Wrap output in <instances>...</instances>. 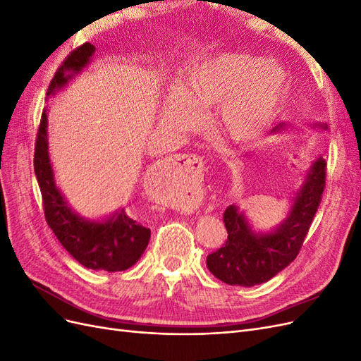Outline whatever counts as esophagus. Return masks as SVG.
Returning a JSON list of instances; mask_svg holds the SVG:
<instances>
[{
  "instance_id": "obj_1",
  "label": "esophagus",
  "mask_w": 361,
  "mask_h": 361,
  "mask_svg": "<svg viewBox=\"0 0 361 361\" xmlns=\"http://www.w3.org/2000/svg\"><path fill=\"white\" fill-rule=\"evenodd\" d=\"M170 171L174 174V179H182V178H195L199 176L203 170L202 159L195 155H182L176 157V159H171L170 162ZM194 200V192H185L180 195V203L182 204H190Z\"/></svg>"
}]
</instances>
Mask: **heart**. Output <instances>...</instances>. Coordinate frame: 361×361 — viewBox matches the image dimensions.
Here are the masks:
<instances>
[{"mask_svg": "<svg viewBox=\"0 0 361 361\" xmlns=\"http://www.w3.org/2000/svg\"><path fill=\"white\" fill-rule=\"evenodd\" d=\"M289 93V76L281 64L245 54H220L188 71L180 85L164 96L161 120L185 133L199 128L194 106L218 105L216 123L227 140L248 145L276 123Z\"/></svg>", "mask_w": 361, "mask_h": 361, "instance_id": "b5f03b06", "label": "heart"}]
</instances>
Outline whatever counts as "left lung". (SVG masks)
<instances>
[{
    "mask_svg": "<svg viewBox=\"0 0 361 361\" xmlns=\"http://www.w3.org/2000/svg\"><path fill=\"white\" fill-rule=\"evenodd\" d=\"M286 126L279 123L272 134ZM313 128L325 130V123ZM325 159L316 157L304 173L302 183L290 197L285 220L269 232H256L239 206L231 204L224 212L227 241L206 257L212 274L231 286L251 288L277 276L297 257L318 211L325 187Z\"/></svg>",
    "mask_w": 361,
    "mask_h": 361,
    "instance_id": "8db88e82",
    "label": "left lung"
}]
</instances>
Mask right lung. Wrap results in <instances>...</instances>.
Segmentation results:
<instances>
[{
    "mask_svg": "<svg viewBox=\"0 0 361 361\" xmlns=\"http://www.w3.org/2000/svg\"><path fill=\"white\" fill-rule=\"evenodd\" d=\"M94 51L96 48L92 43H84L72 51L54 75L47 93L48 97L56 96L84 68L89 66ZM35 173L42 192L47 223L73 259L89 269L108 272L125 271L137 264L149 244L150 228L129 218L123 207H118L101 220L81 216L72 209L57 187L49 158L48 108L42 113L37 133Z\"/></svg>",
    "mask_w": 361,
    "mask_h": 361,
    "instance_id": "obj_1",
    "label": "right lung"
}]
</instances>
